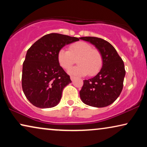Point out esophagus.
<instances>
[{"label": "esophagus", "mask_w": 147, "mask_h": 147, "mask_svg": "<svg viewBox=\"0 0 147 147\" xmlns=\"http://www.w3.org/2000/svg\"><path fill=\"white\" fill-rule=\"evenodd\" d=\"M70 78H71V81H74V79H75V77H74V76H70Z\"/></svg>", "instance_id": "1"}]
</instances>
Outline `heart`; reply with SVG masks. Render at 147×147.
I'll use <instances>...</instances> for the list:
<instances>
[{
    "label": "heart",
    "mask_w": 147,
    "mask_h": 147,
    "mask_svg": "<svg viewBox=\"0 0 147 147\" xmlns=\"http://www.w3.org/2000/svg\"><path fill=\"white\" fill-rule=\"evenodd\" d=\"M78 65L71 67L68 73L71 75L94 76L100 71L103 64V58L99 50L94 49L90 44L84 41L71 44L69 51L61 49L58 51L57 60L64 69H68L76 62Z\"/></svg>",
    "instance_id": "1"
}]
</instances>
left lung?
<instances>
[{
    "label": "left lung",
    "mask_w": 147,
    "mask_h": 147,
    "mask_svg": "<svg viewBox=\"0 0 147 147\" xmlns=\"http://www.w3.org/2000/svg\"><path fill=\"white\" fill-rule=\"evenodd\" d=\"M80 39L95 46L103 58L102 67L97 75L84 80L80 98L86 105L106 107L113 103L121 93L126 74L124 62L115 48L104 39L94 37H83Z\"/></svg>",
    "instance_id": "left-lung-1"
}]
</instances>
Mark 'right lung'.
<instances>
[{
  "instance_id": "add662e5",
  "label": "right lung",
  "mask_w": 147,
  "mask_h": 147,
  "mask_svg": "<svg viewBox=\"0 0 147 147\" xmlns=\"http://www.w3.org/2000/svg\"><path fill=\"white\" fill-rule=\"evenodd\" d=\"M80 39L50 33L37 40L28 49L23 64L22 88L33 105L48 108L59 103L63 88L71 81L59 65L58 51Z\"/></svg>"
}]
</instances>
